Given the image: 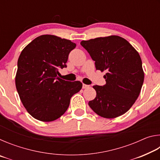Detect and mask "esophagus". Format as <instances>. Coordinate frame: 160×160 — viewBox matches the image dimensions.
I'll list each match as a JSON object with an SVG mask.
<instances>
[{
  "label": "esophagus",
  "instance_id": "obj_1",
  "mask_svg": "<svg viewBox=\"0 0 160 160\" xmlns=\"http://www.w3.org/2000/svg\"><path fill=\"white\" fill-rule=\"evenodd\" d=\"M89 87H90V85H85V84H82V88H83V89H86V88H89Z\"/></svg>",
  "mask_w": 160,
  "mask_h": 160
}]
</instances>
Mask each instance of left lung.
<instances>
[{"label": "left lung", "instance_id": "left-lung-1", "mask_svg": "<svg viewBox=\"0 0 160 160\" xmlns=\"http://www.w3.org/2000/svg\"><path fill=\"white\" fill-rule=\"evenodd\" d=\"M80 44L95 61L96 69L107 72L106 84L93 86L97 95L89 106L106 118L124 114L136 101L144 81L139 53L125 39L115 35L82 41Z\"/></svg>", "mask_w": 160, "mask_h": 160}]
</instances>
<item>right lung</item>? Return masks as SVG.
I'll use <instances>...</instances> for the list:
<instances>
[{"mask_svg":"<svg viewBox=\"0 0 160 160\" xmlns=\"http://www.w3.org/2000/svg\"><path fill=\"white\" fill-rule=\"evenodd\" d=\"M76 47L70 40L42 35L22 51L18 61L15 85L22 103L32 117L52 121L66 112L70 98L82 89L80 81L58 77L66 68L70 51Z\"/></svg>","mask_w":160,"mask_h":160,"instance_id":"add662e5","label":"right lung"}]
</instances>
